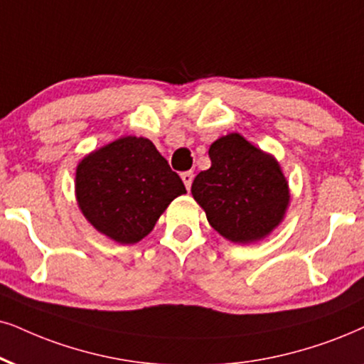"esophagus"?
Returning a JSON list of instances; mask_svg holds the SVG:
<instances>
[{
  "label": "esophagus",
  "instance_id": "esophagus-1",
  "mask_svg": "<svg viewBox=\"0 0 364 364\" xmlns=\"http://www.w3.org/2000/svg\"><path fill=\"white\" fill-rule=\"evenodd\" d=\"M181 179H183V183H185L186 190H190V188H191V183H193V173H191V171H185V173H181Z\"/></svg>",
  "mask_w": 364,
  "mask_h": 364
}]
</instances>
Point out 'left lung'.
<instances>
[{
    "label": "left lung",
    "mask_w": 364,
    "mask_h": 364,
    "mask_svg": "<svg viewBox=\"0 0 364 364\" xmlns=\"http://www.w3.org/2000/svg\"><path fill=\"white\" fill-rule=\"evenodd\" d=\"M211 166L191 185L208 223L235 243H252L282 222L289 185L274 156L232 132L210 146Z\"/></svg>",
    "instance_id": "obj_1"
}]
</instances>
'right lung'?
<instances>
[{
  "label": "right lung",
  "mask_w": 364,
  "mask_h": 364,
  "mask_svg": "<svg viewBox=\"0 0 364 364\" xmlns=\"http://www.w3.org/2000/svg\"><path fill=\"white\" fill-rule=\"evenodd\" d=\"M183 193L181 178L146 137L110 142L85 156L75 173L82 213L95 230L122 245L142 240Z\"/></svg>",
  "instance_id": "1"
}]
</instances>
